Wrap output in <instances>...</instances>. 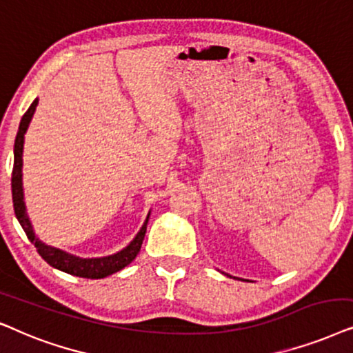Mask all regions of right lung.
<instances>
[{
	"instance_id": "1",
	"label": "right lung",
	"mask_w": 353,
	"mask_h": 353,
	"mask_svg": "<svg viewBox=\"0 0 353 353\" xmlns=\"http://www.w3.org/2000/svg\"><path fill=\"white\" fill-rule=\"evenodd\" d=\"M37 105H39V100L32 103L29 110L26 111V114L22 116L21 125H19V132L16 135V143H14V168H12V179H11L14 213H16V218L19 219V223H21L23 232L27 234V237L30 239V242L37 247V252L40 253V256L43 258L50 266H53L56 270H61L64 272H69V274L79 276V278L103 279L106 278V276L112 274V272L121 271L122 268H125L129 263H132L135 260V256H137L140 252V247H142L145 232H147L148 219L145 221V224L142 225V229H140V232L135 236L134 241L124 248V250L105 258H88V260H85V258L72 256L69 255V253L59 250V248L45 245L43 242H40L39 239L35 237L30 221L27 218L26 205H23L22 148H23V134H26L27 128H29V122L32 119V116H34Z\"/></svg>"
}]
</instances>
